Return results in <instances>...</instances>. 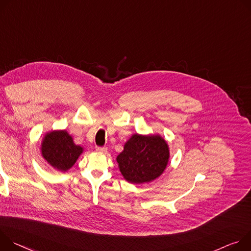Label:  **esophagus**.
<instances>
[{"instance_id": "esophagus-1", "label": "esophagus", "mask_w": 251, "mask_h": 251, "mask_svg": "<svg viewBox=\"0 0 251 251\" xmlns=\"http://www.w3.org/2000/svg\"><path fill=\"white\" fill-rule=\"evenodd\" d=\"M97 151L99 152H102V153H105L107 151V149L105 147H97Z\"/></svg>"}]
</instances>
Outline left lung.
Returning a JSON list of instances; mask_svg holds the SVG:
<instances>
[{"label":"left lung","instance_id":"obj_1","mask_svg":"<svg viewBox=\"0 0 251 251\" xmlns=\"http://www.w3.org/2000/svg\"><path fill=\"white\" fill-rule=\"evenodd\" d=\"M169 158V147L161 136L133 134L117 161L126 180L144 183L158 177L168 165Z\"/></svg>","mask_w":251,"mask_h":251}]
</instances>
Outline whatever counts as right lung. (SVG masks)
<instances>
[{"instance_id":"add662e5","label":"right lung","mask_w":251,"mask_h":251,"mask_svg":"<svg viewBox=\"0 0 251 251\" xmlns=\"http://www.w3.org/2000/svg\"><path fill=\"white\" fill-rule=\"evenodd\" d=\"M81 152L82 149L74 144L72 136L66 130L47 133L42 143L44 158L61 172L70 170Z\"/></svg>"}]
</instances>
